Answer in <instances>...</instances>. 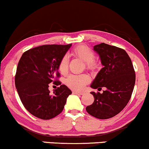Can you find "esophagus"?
Returning a JSON list of instances; mask_svg holds the SVG:
<instances>
[{
    "mask_svg": "<svg viewBox=\"0 0 149 149\" xmlns=\"http://www.w3.org/2000/svg\"><path fill=\"white\" fill-rule=\"evenodd\" d=\"M72 93L74 94H77V95H80L84 94V93H83V92H78V91H73Z\"/></svg>",
    "mask_w": 149,
    "mask_h": 149,
    "instance_id": "1",
    "label": "esophagus"
}]
</instances>
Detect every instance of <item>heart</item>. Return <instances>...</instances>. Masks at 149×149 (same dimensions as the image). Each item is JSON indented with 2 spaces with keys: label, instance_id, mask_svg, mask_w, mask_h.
Listing matches in <instances>:
<instances>
[{
  "label": "heart",
  "instance_id": "b5f03b06",
  "mask_svg": "<svg viewBox=\"0 0 149 149\" xmlns=\"http://www.w3.org/2000/svg\"><path fill=\"white\" fill-rule=\"evenodd\" d=\"M72 54L75 57L81 59L86 62V68L89 70H94L97 67V63L94 61L95 54L91 48L85 45L77 47L72 52ZM58 70L61 74H65L68 70V59L63 56L58 64ZM90 81V78L87 74H70L65 80V84L70 88L74 91L83 90L85 86Z\"/></svg>",
  "mask_w": 149,
  "mask_h": 149
}]
</instances>
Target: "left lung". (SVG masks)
I'll return each mask as SVG.
<instances>
[{"label":"left lung","mask_w":149,"mask_h":149,"mask_svg":"<svg viewBox=\"0 0 149 149\" xmlns=\"http://www.w3.org/2000/svg\"><path fill=\"white\" fill-rule=\"evenodd\" d=\"M103 68L91 84L93 89L105 88L102 93L91 92L94 102L86 109L100 119L113 117L130 100L135 84V72L128 54L123 49L101 43L93 47Z\"/></svg>","instance_id":"8db88e82"}]
</instances>
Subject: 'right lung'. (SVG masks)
Wrapping results in <instances>:
<instances>
[{
  "instance_id": "right-lung-1",
  "label": "right lung",
  "mask_w": 149,
  "mask_h": 149,
  "mask_svg": "<svg viewBox=\"0 0 149 149\" xmlns=\"http://www.w3.org/2000/svg\"><path fill=\"white\" fill-rule=\"evenodd\" d=\"M72 44L46 45L26 51L19 61L15 86L24 107L33 116L43 120L54 118L62 112L72 91L55 77H59L58 64ZM60 85L50 95L48 84Z\"/></svg>"
}]
</instances>
